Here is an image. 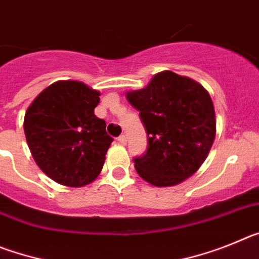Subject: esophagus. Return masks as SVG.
<instances>
[{"label":"esophagus","mask_w":259,"mask_h":259,"mask_svg":"<svg viewBox=\"0 0 259 259\" xmlns=\"http://www.w3.org/2000/svg\"><path fill=\"white\" fill-rule=\"evenodd\" d=\"M118 143L122 144V145H125V144H127V139H125L124 135H120V136L118 137Z\"/></svg>","instance_id":"esophagus-1"}]
</instances>
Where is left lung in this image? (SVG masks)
I'll list each match as a JSON object with an SVG mask.
<instances>
[{
    "label": "left lung",
    "instance_id": "1",
    "mask_svg": "<svg viewBox=\"0 0 259 259\" xmlns=\"http://www.w3.org/2000/svg\"><path fill=\"white\" fill-rule=\"evenodd\" d=\"M140 111L148 149L134 158L135 168L155 187L188 179L206 159L217 132L214 105L200 83L172 71L158 72L149 84L125 93Z\"/></svg>",
    "mask_w": 259,
    "mask_h": 259
}]
</instances>
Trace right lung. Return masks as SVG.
<instances>
[{"instance_id": "add662e5", "label": "right lung", "mask_w": 259, "mask_h": 259, "mask_svg": "<svg viewBox=\"0 0 259 259\" xmlns=\"http://www.w3.org/2000/svg\"><path fill=\"white\" fill-rule=\"evenodd\" d=\"M100 92L81 81L61 80L45 88L24 115L32 157L58 184L83 187L100 175L113 137L95 115Z\"/></svg>"}]
</instances>
